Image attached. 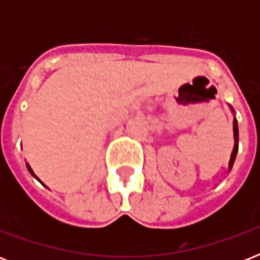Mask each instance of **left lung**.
I'll use <instances>...</instances> for the list:
<instances>
[{"label":"left lung","mask_w":260,"mask_h":260,"mask_svg":"<svg viewBox=\"0 0 260 260\" xmlns=\"http://www.w3.org/2000/svg\"><path fill=\"white\" fill-rule=\"evenodd\" d=\"M230 108L231 110L234 112V108H232L231 105ZM234 140H235V146H234V150H232V154H231L230 163H228V171H231V169H232V166H234L235 159H236V155H238V150H239V128H238V120H236V117H234Z\"/></svg>","instance_id":"obj_1"}]
</instances>
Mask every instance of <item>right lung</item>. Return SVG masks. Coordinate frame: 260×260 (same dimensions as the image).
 Masks as SVG:
<instances>
[{"mask_svg": "<svg viewBox=\"0 0 260 260\" xmlns=\"http://www.w3.org/2000/svg\"><path fill=\"white\" fill-rule=\"evenodd\" d=\"M26 169H28V171H29V173H30V174H32V175H34V177H35V178H36V179H38V181H40V179H39V178H38V177H36V175H35L34 170H32V169H30V166H29V165H28V163H26ZM40 182H42V181H40ZM42 183H43V182H42Z\"/></svg>", "mask_w": 260, "mask_h": 260, "instance_id": "obj_1", "label": "right lung"}]
</instances>
